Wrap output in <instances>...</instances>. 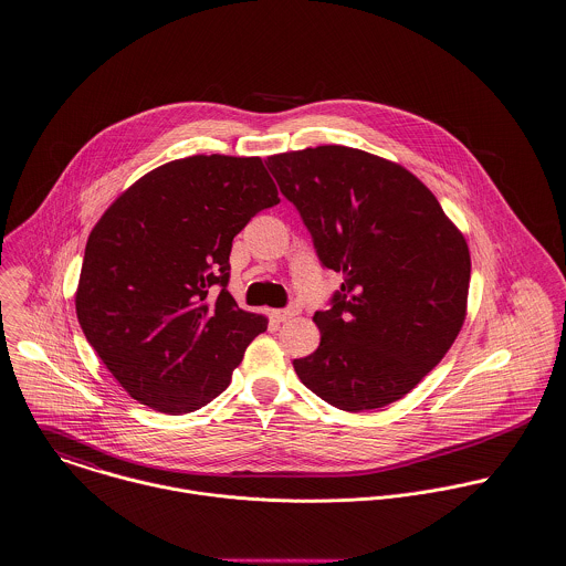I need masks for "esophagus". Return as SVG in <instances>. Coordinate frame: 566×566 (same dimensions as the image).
Instances as JSON below:
<instances>
[{"mask_svg":"<svg viewBox=\"0 0 566 566\" xmlns=\"http://www.w3.org/2000/svg\"><path fill=\"white\" fill-rule=\"evenodd\" d=\"M295 315H300V308H297V306H289V308H280V311H273V317H275V322H289V319H293Z\"/></svg>","mask_w":566,"mask_h":566,"instance_id":"esophagus-1","label":"esophagus"}]
</instances>
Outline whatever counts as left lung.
Here are the masks:
<instances>
[{
    "mask_svg": "<svg viewBox=\"0 0 566 566\" xmlns=\"http://www.w3.org/2000/svg\"><path fill=\"white\" fill-rule=\"evenodd\" d=\"M324 266L343 273L313 322L319 347L300 380L340 411L407 396L451 349L468 302L470 253L433 192L402 166L347 146L266 159Z\"/></svg>",
    "mask_w": 566,
    "mask_h": 566,
    "instance_id": "1",
    "label": "left lung"
}]
</instances>
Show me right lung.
I'll list each match as a JSON object with an SVG mask.
<instances>
[{
    "label": "right lung",
    "instance_id": "add662e5",
    "mask_svg": "<svg viewBox=\"0 0 566 566\" xmlns=\"http://www.w3.org/2000/svg\"><path fill=\"white\" fill-rule=\"evenodd\" d=\"M277 203L260 157L192 155L144 175L92 229L76 315L130 398L181 416L226 391L269 324L227 291L231 240Z\"/></svg>",
    "mask_w": 566,
    "mask_h": 566
}]
</instances>
